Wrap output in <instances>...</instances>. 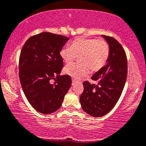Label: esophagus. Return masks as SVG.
I'll list each match as a JSON object with an SVG mask.
<instances>
[{
    "label": "esophagus",
    "mask_w": 146,
    "mask_h": 146,
    "mask_svg": "<svg viewBox=\"0 0 146 146\" xmlns=\"http://www.w3.org/2000/svg\"><path fill=\"white\" fill-rule=\"evenodd\" d=\"M75 84H76V81H75L74 80H72V86H74Z\"/></svg>",
    "instance_id": "esophagus-1"
}]
</instances>
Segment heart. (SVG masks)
<instances>
[{
  "instance_id": "b5f03b06",
  "label": "heart",
  "mask_w": 146,
  "mask_h": 146,
  "mask_svg": "<svg viewBox=\"0 0 146 146\" xmlns=\"http://www.w3.org/2000/svg\"><path fill=\"white\" fill-rule=\"evenodd\" d=\"M110 48L104 39L77 38L70 47L60 50V56L67 64L72 63L78 56L80 63L70 64L64 68V73L75 79H80L89 72L100 71L108 61Z\"/></svg>"
}]
</instances>
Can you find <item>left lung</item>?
I'll use <instances>...</instances> for the list:
<instances>
[{
  "label": "left lung",
  "mask_w": 146,
  "mask_h": 146,
  "mask_svg": "<svg viewBox=\"0 0 146 146\" xmlns=\"http://www.w3.org/2000/svg\"><path fill=\"white\" fill-rule=\"evenodd\" d=\"M110 48L107 65L92 76L96 84L83 83L80 103L85 112L95 117H102L112 110L119 101L127 75V60L122 45L114 38L103 35Z\"/></svg>",
  "instance_id": "8db88e82"
}]
</instances>
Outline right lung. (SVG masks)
<instances>
[{
    "label": "right lung",
    "mask_w": 146,
    "mask_h": 146,
    "mask_svg": "<svg viewBox=\"0 0 146 146\" xmlns=\"http://www.w3.org/2000/svg\"><path fill=\"white\" fill-rule=\"evenodd\" d=\"M69 38L42 32L29 37L19 57V78L31 106L42 114L60 108L72 85L69 75L60 76L63 62L60 51ZM55 82L51 84L49 81Z\"/></svg>",
    "instance_id": "add662e5"
}]
</instances>
